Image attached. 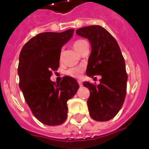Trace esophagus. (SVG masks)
<instances>
[{"label":"esophagus","mask_w":149,"mask_h":149,"mask_svg":"<svg viewBox=\"0 0 149 149\" xmlns=\"http://www.w3.org/2000/svg\"><path fill=\"white\" fill-rule=\"evenodd\" d=\"M77 82H78V84H79V85H80V86H83V84H82V82H81V81H77Z\"/></svg>","instance_id":"esophagus-1"}]
</instances>
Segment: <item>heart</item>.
I'll return each instance as SVG.
<instances>
[{"label": "heart", "mask_w": 149, "mask_h": 149, "mask_svg": "<svg viewBox=\"0 0 149 149\" xmlns=\"http://www.w3.org/2000/svg\"><path fill=\"white\" fill-rule=\"evenodd\" d=\"M86 44H87L86 41L84 39H77L73 42V47L77 51H78L79 53H81V50H82L83 47ZM62 56H63V51L60 52V60H62ZM84 70V65H77V66H74L72 68H68L67 70L66 74L68 76H70L72 77H74V78H78L81 76Z\"/></svg>", "instance_id": "heart-1"}]
</instances>
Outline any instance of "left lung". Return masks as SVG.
I'll list each match as a JSON object with an SVG mask.
<instances>
[{"label":"left lung","mask_w":149,"mask_h":149,"mask_svg":"<svg viewBox=\"0 0 149 149\" xmlns=\"http://www.w3.org/2000/svg\"><path fill=\"white\" fill-rule=\"evenodd\" d=\"M76 33L91 43L86 75L101 76L98 85L89 81L83 84L90 92L87 100L89 115L98 122L110 120L123 105L127 90V74L120 48L115 38L101 26L81 27Z\"/></svg>","instance_id":"1"}]
</instances>
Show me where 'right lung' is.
<instances>
[{
  "label": "right lung",
  "mask_w": 149,
  "mask_h": 149,
  "mask_svg": "<svg viewBox=\"0 0 149 149\" xmlns=\"http://www.w3.org/2000/svg\"><path fill=\"white\" fill-rule=\"evenodd\" d=\"M74 29L63 33H41L23 46L18 63L19 87L34 116L46 125H59L67 118V101L77 93L79 85L70 76L60 84L51 81L60 66L64 44L72 38Z\"/></svg>",
  "instance_id": "add662e5"
}]
</instances>
